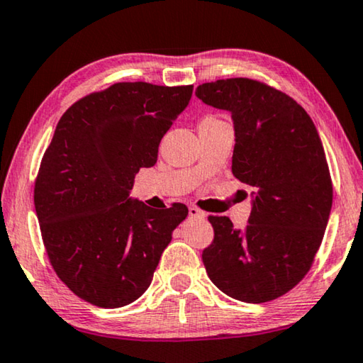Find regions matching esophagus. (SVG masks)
<instances>
[{"instance_id": "34e87169", "label": "esophagus", "mask_w": 363, "mask_h": 363, "mask_svg": "<svg viewBox=\"0 0 363 363\" xmlns=\"http://www.w3.org/2000/svg\"><path fill=\"white\" fill-rule=\"evenodd\" d=\"M189 215L194 216V218H205V212L197 208L196 205H191V207H189Z\"/></svg>"}]
</instances>
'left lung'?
Here are the masks:
<instances>
[{
    "label": "left lung",
    "mask_w": 363,
    "mask_h": 363,
    "mask_svg": "<svg viewBox=\"0 0 363 363\" xmlns=\"http://www.w3.org/2000/svg\"><path fill=\"white\" fill-rule=\"evenodd\" d=\"M196 94L231 112V171L256 191L245 230L228 216H208L213 241L202 252L205 270L231 298L275 300L311 269L329 220L333 181L321 138L298 102L262 81L216 79Z\"/></svg>",
    "instance_id": "obj_1"
}]
</instances>
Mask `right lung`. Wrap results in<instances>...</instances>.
Wrapping results in <instances>:
<instances>
[{"instance_id": "right-lung-1", "label": "right lung", "mask_w": 363, "mask_h": 363, "mask_svg": "<svg viewBox=\"0 0 363 363\" xmlns=\"http://www.w3.org/2000/svg\"><path fill=\"white\" fill-rule=\"evenodd\" d=\"M194 86L135 81L81 97L63 113L42 156L34 205L48 261L79 298L121 308L151 284L184 203L151 208L128 192L158 160L161 138Z\"/></svg>"}]
</instances>
